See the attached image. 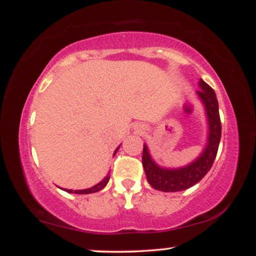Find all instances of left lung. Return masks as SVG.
Masks as SVG:
<instances>
[{
	"label": "left lung",
	"instance_id": "left-lung-1",
	"mask_svg": "<svg viewBox=\"0 0 256 256\" xmlns=\"http://www.w3.org/2000/svg\"><path fill=\"white\" fill-rule=\"evenodd\" d=\"M198 86L200 90L196 91V95L204 104L208 124L207 142L201 154L186 166L167 168L158 165L149 152L148 146H143L142 164L146 179L154 189L160 192H182L194 186L207 174L216 160L222 137L218 100L214 90L202 79H200Z\"/></svg>",
	"mask_w": 256,
	"mask_h": 256
}]
</instances>
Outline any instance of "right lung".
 Wrapping results in <instances>:
<instances>
[{
	"mask_svg": "<svg viewBox=\"0 0 256 256\" xmlns=\"http://www.w3.org/2000/svg\"><path fill=\"white\" fill-rule=\"evenodd\" d=\"M119 146H118V148L116 149V152H114V155H116V152H118ZM108 180H110V173H108V174L106 176V177H104V179H102V180L100 182V183H98L96 185H94V186L89 188V189H83V190H71V189H62V188H61V189L64 190V192H71V194H92V192H100V190L104 189V188L106 186V185H107Z\"/></svg>",
	"mask_w": 256,
	"mask_h": 256,
	"instance_id": "right-lung-1",
	"label": "right lung"
}]
</instances>
